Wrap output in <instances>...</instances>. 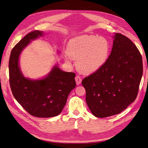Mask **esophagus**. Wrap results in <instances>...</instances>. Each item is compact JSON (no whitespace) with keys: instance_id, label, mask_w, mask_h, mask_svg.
I'll list each match as a JSON object with an SVG mask.
<instances>
[{"instance_id":"obj_1","label":"esophagus","mask_w":148,"mask_h":148,"mask_svg":"<svg viewBox=\"0 0 148 148\" xmlns=\"http://www.w3.org/2000/svg\"><path fill=\"white\" fill-rule=\"evenodd\" d=\"M75 82H76V84L77 85H79L81 83H82V79L81 77L79 76V75H77L75 77Z\"/></svg>"}]
</instances>
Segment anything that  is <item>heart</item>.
<instances>
[{"instance_id":"heart-1","label":"heart","mask_w":148,"mask_h":148,"mask_svg":"<svg viewBox=\"0 0 148 148\" xmlns=\"http://www.w3.org/2000/svg\"><path fill=\"white\" fill-rule=\"evenodd\" d=\"M66 60H77V66L84 74L97 71L107 62L110 43L107 38L97 35H83L75 37L67 45Z\"/></svg>"}]
</instances>
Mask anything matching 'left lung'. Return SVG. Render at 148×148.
<instances>
[{
  "label": "left lung",
  "mask_w": 148,
  "mask_h": 148,
  "mask_svg": "<svg viewBox=\"0 0 148 148\" xmlns=\"http://www.w3.org/2000/svg\"><path fill=\"white\" fill-rule=\"evenodd\" d=\"M113 38L105 64L82 82L86 103L98 118L119 114L134 102L143 74L142 58L136 45L121 34Z\"/></svg>",
  "instance_id": "obj_1"
}]
</instances>
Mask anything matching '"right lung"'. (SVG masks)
<instances>
[{
    "instance_id": "obj_1",
    "label": "right lung",
    "mask_w": 148,
    "mask_h": 148,
    "mask_svg": "<svg viewBox=\"0 0 148 148\" xmlns=\"http://www.w3.org/2000/svg\"><path fill=\"white\" fill-rule=\"evenodd\" d=\"M43 34L42 31H32L12 49L9 60L10 83L14 98L30 114L51 118L63 110L70 92L76 86L75 74L62 71L56 65L42 79L33 80L23 76L18 64L20 54L31 40Z\"/></svg>"
}]
</instances>
